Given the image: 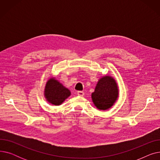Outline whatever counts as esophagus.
<instances>
[{
    "label": "esophagus",
    "instance_id": "1",
    "mask_svg": "<svg viewBox=\"0 0 160 160\" xmlns=\"http://www.w3.org/2000/svg\"><path fill=\"white\" fill-rule=\"evenodd\" d=\"M77 95L78 96H80V97H82L84 95V93H83V91H79L77 92Z\"/></svg>",
    "mask_w": 160,
    "mask_h": 160
}]
</instances>
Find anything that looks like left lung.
Instances as JSON below:
<instances>
[{
  "label": "left lung",
  "mask_w": 160,
  "mask_h": 160,
  "mask_svg": "<svg viewBox=\"0 0 160 160\" xmlns=\"http://www.w3.org/2000/svg\"><path fill=\"white\" fill-rule=\"evenodd\" d=\"M119 90L113 78L106 76L100 78L91 98L95 106L101 110L111 108L118 98Z\"/></svg>",
  "instance_id": "1"
}]
</instances>
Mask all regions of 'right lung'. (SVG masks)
Returning a JSON list of instances; mask_svg holds the SVG:
<instances>
[{"mask_svg": "<svg viewBox=\"0 0 160 160\" xmlns=\"http://www.w3.org/2000/svg\"><path fill=\"white\" fill-rule=\"evenodd\" d=\"M70 95V91L54 78L50 79L47 82L45 96L50 103L55 106L60 105Z\"/></svg>", "mask_w": 160, "mask_h": 160, "instance_id": "obj_1", "label": "right lung"}]
</instances>
